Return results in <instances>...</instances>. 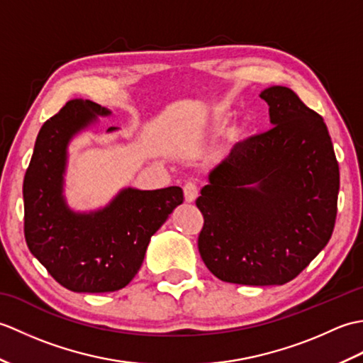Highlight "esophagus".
Here are the masks:
<instances>
[{
  "instance_id": "34e87169",
  "label": "esophagus",
  "mask_w": 363,
  "mask_h": 363,
  "mask_svg": "<svg viewBox=\"0 0 363 363\" xmlns=\"http://www.w3.org/2000/svg\"><path fill=\"white\" fill-rule=\"evenodd\" d=\"M199 194V187L196 182H186V186H184V198H186L187 203H194L195 199L198 198Z\"/></svg>"
}]
</instances>
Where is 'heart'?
Returning <instances> with one entry per match:
<instances>
[{
    "label": "heart",
    "mask_w": 363,
    "mask_h": 363,
    "mask_svg": "<svg viewBox=\"0 0 363 363\" xmlns=\"http://www.w3.org/2000/svg\"><path fill=\"white\" fill-rule=\"evenodd\" d=\"M226 115H223V113H217L213 117V121H212V129L213 130H220L223 126L226 125ZM240 135H242V129L240 128H237V126H234L233 129L229 130V137L233 138V140H237V138H240Z\"/></svg>",
    "instance_id": "b5f03b06"
}]
</instances>
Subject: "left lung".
Wrapping results in <instances>:
<instances>
[{"label": "left lung", "instance_id": "1", "mask_svg": "<svg viewBox=\"0 0 363 363\" xmlns=\"http://www.w3.org/2000/svg\"><path fill=\"white\" fill-rule=\"evenodd\" d=\"M273 128L237 143L196 199L198 250L218 279L282 285L328 245L340 173L326 123L295 91L260 94Z\"/></svg>", "mask_w": 363, "mask_h": 363}]
</instances>
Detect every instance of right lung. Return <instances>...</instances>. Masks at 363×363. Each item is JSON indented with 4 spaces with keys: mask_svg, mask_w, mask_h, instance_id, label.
Segmentation results:
<instances>
[{
    "mask_svg": "<svg viewBox=\"0 0 363 363\" xmlns=\"http://www.w3.org/2000/svg\"><path fill=\"white\" fill-rule=\"evenodd\" d=\"M109 113L87 99L68 101L43 123L23 181L28 248L72 291L126 287L142 267L152 234L184 201L181 187L125 189L103 211L68 209L62 196L67 145L96 115Z\"/></svg>",
    "mask_w": 363,
    "mask_h": 363,
    "instance_id": "1",
    "label": "right lung"
}]
</instances>
